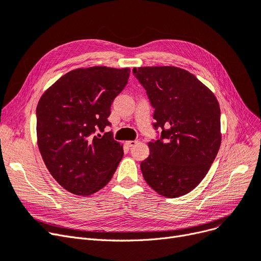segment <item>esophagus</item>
<instances>
[{
  "mask_svg": "<svg viewBox=\"0 0 261 261\" xmlns=\"http://www.w3.org/2000/svg\"><path fill=\"white\" fill-rule=\"evenodd\" d=\"M125 144H127L128 147H133V146L137 145L138 141H128V142H125Z\"/></svg>",
  "mask_w": 261,
  "mask_h": 261,
  "instance_id": "1",
  "label": "esophagus"
}]
</instances>
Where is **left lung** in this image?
<instances>
[{"instance_id": "obj_1", "label": "left lung", "mask_w": 261, "mask_h": 261, "mask_svg": "<svg viewBox=\"0 0 261 261\" xmlns=\"http://www.w3.org/2000/svg\"><path fill=\"white\" fill-rule=\"evenodd\" d=\"M133 75L155 109L153 128L161 131L148 143L150 153L141 162L143 177L163 197L184 196L204 178L218 152V101L195 75L179 67H134Z\"/></svg>"}]
</instances>
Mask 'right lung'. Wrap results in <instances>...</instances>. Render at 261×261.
Segmentation results:
<instances>
[{"instance_id":"add662e5","label":"right lung","mask_w":261,"mask_h":261,"mask_svg":"<svg viewBox=\"0 0 261 261\" xmlns=\"http://www.w3.org/2000/svg\"><path fill=\"white\" fill-rule=\"evenodd\" d=\"M130 69L92 66L63 75L38 101L37 144L59 184L77 196L102 189L123 156L108 120L111 105L128 84Z\"/></svg>"}]
</instances>
